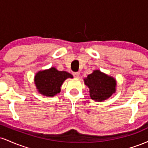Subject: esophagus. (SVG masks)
Listing matches in <instances>:
<instances>
[{
    "mask_svg": "<svg viewBox=\"0 0 148 148\" xmlns=\"http://www.w3.org/2000/svg\"><path fill=\"white\" fill-rule=\"evenodd\" d=\"M73 76H74V77L78 78L79 76V72H74L73 73Z\"/></svg>",
    "mask_w": 148,
    "mask_h": 148,
    "instance_id": "obj_1",
    "label": "esophagus"
}]
</instances>
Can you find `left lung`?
I'll list each match as a JSON object with an SVG mask.
<instances>
[{
  "instance_id": "8db88e82",
  "label": "left lung",
  "mask_w": 148,
  "mask_h": 148,
  "mask_svg": "<svg viewBox=\"0 0 148 148\" xmlns=\"http://www.w3.org/2000/svg\"><path fill=\"white\" fill-rule=\"evenodd\" d=\"M84 82L89 88L90 98L95 101H104L115 92V79L99 70H95L89 74L84 79Z\"/></svg>"
}]
</instances>
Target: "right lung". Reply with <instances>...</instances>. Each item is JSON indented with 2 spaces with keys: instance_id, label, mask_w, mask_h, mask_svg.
<instances>
[{
  "instance_id": "right-lung-1",
  "label": "right lung",
  "mask_w": 148,
  "mask_h": 148,
  "mask_svg": "<svg viewBox=\"0 0 148 148\" xmlns=\"http://www.w3.org/2000/svg\"><path fill=\"white\" fill-rule=\"evenodd\" d=\"M73 78L69 73L58 71L55 67L40 71L35 76V84L37 91L47 97H53L60 92L64 81Z\"/></svg>"
}]
</instances>
